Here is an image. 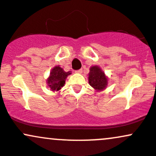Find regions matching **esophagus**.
<instances>
[{
  "mask_svg": "<svg viewBox=\"0 0 156 156\" xmlns=\"http://www.w3.org/2000/svg\"><path fill=\"white\" fill-rule=\"evenodd\" d=\"M75 72H76V73H81L82 72H83V69H79V70H77V71H76Z\"/></svg>",
  "mask_w": 156,
  "mask_h": 156,
  "instance_id": "34e87169",
  "label": "esophagus"
}]
</instances>
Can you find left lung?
I'll return each mask as SVG.
<instances>
[{
    "label": "left lung",
    "instance_id": "8db88e82",
    "mask_svg": "<svg viewBox=\"0 0 156 156\" xmlns=\"http://www.w3.org/2000/svg\"><path fill=\"white\" fill-rule=\"evenodd\" d=\"M88 81L89 84L98 91L104 89L108 84V80L105 77L104 73L98 66H93L90 68Z\"/></svg>",
    "mask_w": 156,
    "mask_h": 156
}]
</instances>
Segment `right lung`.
Here are the masks:
<instances>
[{
	"label": "right lung",
	"mask_w": 156,
	"mask_h": 156,
	"mask_svg": "<svg viewBox=\"0 0 156 156\" xmlns=\"http://www.w3.org/2000/svg\"><path fill=\"white\" fill-rule=\"evenodd\" d=\"M70 72H65L59 66H56L52 69L50 77L48 80V83L52 91H58L65 83V79Z\"/></svg>",
	"instance_id": "right-lung-1"
}]
</instances>
